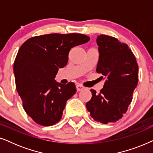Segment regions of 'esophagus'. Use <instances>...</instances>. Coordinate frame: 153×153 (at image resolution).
<instances>
[{"label": "esophagus", "mask_w": 153, "mask_h": 153, "mask_svg": "<svg viewBox=\"0 0 153 153\" xmlns=\"http://www.w3.org/2000/svg\"><path fill=\"white\" fill-rule=\"evenodd\" d=\"M76 91H83V90L85 88L83 87V85H80V84H77V85H76Z\"/></svg>", "instance_id": "1"}]
</instances>
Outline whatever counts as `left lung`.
I'll use <instances>...</instances> for the list:
<instances>
[{
  "mask_svg": "<svg viewBox=\"0 0 153 153\" xmlns=\"http://www.w3.org/2000/svg\"><path fill=\"white\" fill-rule=\"evenodd\" d=\"M96 41L100 53L96 72L106 81L100 93L91 90V100L85 106L94 120L107 124L116 122L127 111L138 84L139 67L126 44L106 35Z\"/></svg>",
  "mask_w": 153,
  "mask_h": 153,
  "instance_id": "8db88e82",
  "label": "left lung"
}]
</instances>
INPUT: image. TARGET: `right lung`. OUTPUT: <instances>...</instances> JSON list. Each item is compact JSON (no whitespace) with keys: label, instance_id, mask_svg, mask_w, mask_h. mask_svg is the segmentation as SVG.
<instances>
[{"label":"right lung","instance_id":"right-lung-1","mask_svg":"<svg viewBox=\"0 0 153 153\" xmlns=\"http://www.w3.org/2000/svg\"><path fill=\"white\" fill-rule=\"evenodd\" d=\"M90 40L80 33L39 35L27 39L14 62L16 91L27 114L42 126L60 121L66 102L76 92L73 82L55 81L58 69L66 65L70 49Z\"/></svg>","mask_w":153,"mask_h":153}]
</instances>
